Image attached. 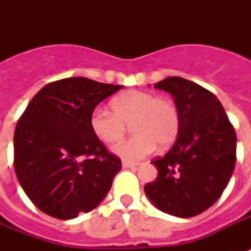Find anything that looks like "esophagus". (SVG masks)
Returning a JSON list of instances; mask_svg holds the SVG:
<instances>
[{"mask_svg": "<svg viewBox=\"0 0 251 251\" xmlns=\"http://www.w3.org/2000/svg\"><path fill=\"white\" fill-rule=\"evenodd\" d=\"M124 168H135L138 167V163H131V161H122Z\"/></svg>", "mask_w": 251, "mask_h": 251, "instance_id": "esophagus-1", "label": "esophagus"}]
</instances>
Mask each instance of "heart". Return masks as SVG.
Returning <instances> with one entry per match:
<instances>
[{
  "mask_svg": "<svg viewBox=\"0 0 251 251\" xmlns=\"http://www.w3.org/2000/svg\"><path fill=\"white\" fill-rule=\"evenodd\" d=\"M111 110L95 108L90 125L94 134L104 143H113L124 135L126 125H131V135L112 147L124 160L135 161L149 156L159 147L173 143L179 131V110L173 100L157 98L152 92L130 90L110 101Z\"/></svg>",
  "mask_w": 251,
  "mask_h": 251,
  "instance_id": "1",
  "label": "heart"
}]
</instances>
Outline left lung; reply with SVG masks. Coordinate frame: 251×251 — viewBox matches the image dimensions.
Returning a JSON list of instances; mask_svg holds the SVG:
<instances>
[{
	"label": "left lung",
	"mask_w": 251,
	"mask_h": 251,
	"mask_svg": "<svg viewBox=\"0 0 251 251\" xmlns=\"http://www.w3.org/2000/svg\"><path fill=\"white\" fill-rule=\"evenodd\" d=\"M173 96L179 131L172 149L152 161L157 168L145 191L153 206L177 218H191L214 204L236 164V133L222 102L202 86L169 76L155 84Z\"/></svg>",
	"instance_id": "1"
}]
</instances>
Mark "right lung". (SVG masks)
Instances as JSON below:
<instances>
[{
    "label": "right lung",
    "mask_w": 251,
    "mask_h": 251,
    "mask_svg": "<svg viewBox=\"0 0 251 251\" xmlns=\"http://www.w3.org/2000/svg\"><path fill=\"white\" fill-rule=\"evenodd\" d=\"M124 86L75 76L44 86L14 133V168L31 202L52 218L69 220L99 206L121 169L94 134L91 113Z\"/></svg>",
    "instance_id": "right-lung-1"
}]
</instances>
